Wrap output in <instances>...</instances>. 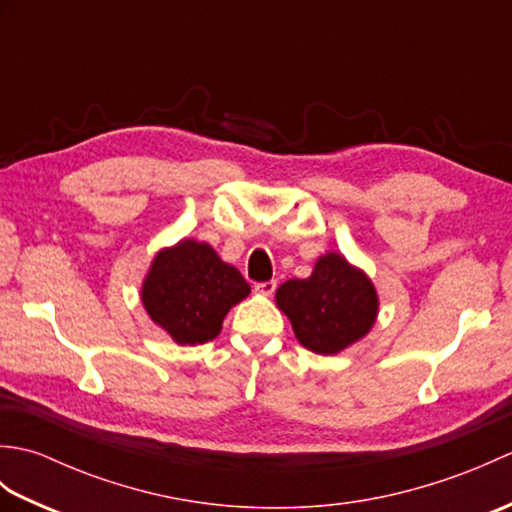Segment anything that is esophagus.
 Listing matches in <instances>:
<instances>
[{"instance_id": "34e87169", "label": "esophagus", "mask_w": 512, "mask_h": 512, "mask_svg": "<svg viewBox=\"0 0 512 512\" xmlns=\"http://www.w3.org/2000/svg\"><path fill=\"white\" fill-rule=\"evenodd\" d=\"M277 288V281H262V284H255V292H259V295H273Z\"/></svg>"}]
</instances>
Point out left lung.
Returning a JSON list of instances; mask_svg holds the SVG:
<instances>
[{"instance_id":"obj_1","label":"left lung","mask_w":512,"mask_h":512,"mask_svg":"<svg viewBox=\"0 0 512 512\" xmlns=\"http://www.w3.org/2000/svg\"><path fill=\"white\" fill-rule=\"evenodd\" d=\"M275 301L303 347L332 356L361 341L378 314V295L361 268L339 253L317 259L308 279H290Z\"/></svg>"}]
</instances>
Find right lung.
Wrapping results in <instances>:
<instances>
[{
  "mask_svg": "<svg viewBox=\"0 0 512 512\" xmlns=\"http://www.w3.org/2000/svg\"><path fill=\"white\" fill-rule=\"evenodd\" d=\"M242 273L206 242L182 239L162 248L143 281V306L178 345L213 341L235 303L248 297Z\"/></svg>",
  "mask_w": 512,
  "mask_h": 512,
  "instance_id": "right-lung-1",
  "label": "right lung"
}]
</instances>
